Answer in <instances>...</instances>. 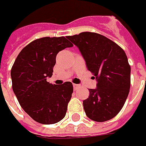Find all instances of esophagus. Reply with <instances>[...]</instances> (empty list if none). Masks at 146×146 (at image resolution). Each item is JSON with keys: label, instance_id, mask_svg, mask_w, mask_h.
Listing matches in <instances>:
<instances>
[{"label": "esophagus", "instance_id": "esophagus-1", "mask_svg": "<svg viewBox=\"0 0 146 146\" xmlns=\"http://www.w3.org/2000/svg\"><path fill=\"white\" fill-rule=\"evenodd\" d=\"M73 87H74V89H75V90H76V89L80 88V84H73Z\"/></svg>", "mask_w": 146, "mask_h": 146}]
</instances>
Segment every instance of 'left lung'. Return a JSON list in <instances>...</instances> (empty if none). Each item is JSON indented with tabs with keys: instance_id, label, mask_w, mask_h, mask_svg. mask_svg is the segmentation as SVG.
<instances>
[{
	"instance_id": "obj_1",
	"label": "left lung",
	"mask_w": 146,
	"mask_h": 146,
	"mask_svg": "<svg viewBox=\"0 0 146 146\" xmlns=\"http://www.w3.org/2000/svg\"><path fill=\"white\" fill-rule=\"evenodd\" d=\"M66 38L79 48L88 70L98 81L83 102L85 114L97 122L113 119L123 108L130 89L131 67L126 53L116 43L95 32Z\"/></svg>"
}]
</instances>
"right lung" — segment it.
<instances>
[{
  "label": "right lung",
  "instance_id": "obj_1",
  "mask_svg": "<svg viewBox=\"0 0 146 146\" xmlns=\"http://www.w3.org/2000/svg\"><path fill=\"white\" fill-rule=\"evenodd\" d=\"M72 46L64 36L37 39L22 49L11 68L12 88L21 107L40 123H56L66 115L73 85L52 84L47 78L53 75L58 52Z\"/></svg>",
  "mask_w": 146,
  "mask_h": 146
}]
</instances>
